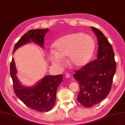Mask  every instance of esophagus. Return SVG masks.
Returning a JSON list of instances; mask_svg holds the SVG:
<instances>
[{
    "label": "esophagus",
    "mask_w": 125,
    "mask_h": 125,
    "mask_svg": "<svg viewBox=\"0 0 125 125\" xmlns=\"http://www.w3.org/2000/svg\"><path fill=\"white\" fill-rule=\"evenodd\" d=\"M65 77L66 78H70L71 77V74L70 73H66L65 74Z\"/></svg>",
    "instance_id": "34e87169"
}]
</instances>
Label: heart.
Listing matches in <instances>:
<instances>
[{
    "label": "heart",
    "mask_w": 125,
    "mask_h": 125,
    "mask_svg": "<svg viewBox=\"0 0 125 125\" xmlns=\"http://www.w3.org/2000/svg\"><path fill=\"white\" fill-rule=\"evenodd\" d=\"M55 50L51 49L49 58L54 65L62 66L64 58L68 56L70 64L74 68H81L90 61L95 50L94 39L82 33L65 35L54 43Z\"/></svg>",
    "instance_id": "b5f03b06"
}]
</instances>
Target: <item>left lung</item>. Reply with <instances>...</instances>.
I'll use <instances>...</instances> for the list:
<instances>
[{
    "instance_id": "left-lung-1",
    "label": "left lung",
    "mask_w": 125,
    "mask_h": 125,
    "mask_svg": "<svg viewBox=\"0 0 125 125\" xmlns=\"http://www.w3.org/2000/svg\"><path fill=\"white\" fill-rule=\"evenodd\" d=\"M98 41L97 59L89 63L73 75L80 86L77 100L91 107L107 97L111 89L116 64L112 45L102 32L91 27Z\"/></svg>"
}]
</instances>
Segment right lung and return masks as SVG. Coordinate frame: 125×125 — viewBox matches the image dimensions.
Here are the masks:
<instances>
[{
	"label": "right lung",
	"instance_id": "obj_1",
	"mask_svg": "<svg viewBox=\"0 0 125 125\" xmlns=\"http://www.w3.org/2000/svg\"><path fill=\"white\" fill-rule=\"evenodd\" d=\"M48 31V29L28 31L16 44L13 53L21 46L32 42L43 48L44 38ZM10 68L14 91L25 105L40 112H47L52 108L56 101L57 89L63 80L62 74L45 76L33 86H26L21 84L17 76V70L13 58Z\"/></svg>",
	"mask_w": 125,
	"mask_h": 125
}]
</instances>
